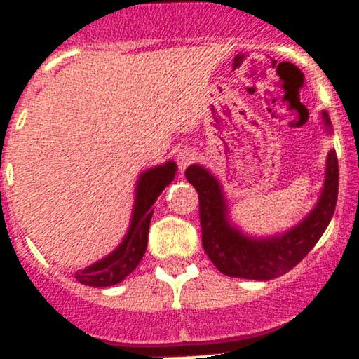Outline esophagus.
Instances as JSON below:
<instances>
[{"instance_id": "esophagus-1", "label": "esophagus", "mask_w": 359, "mask_h": 359, "mask_svg": "<svg viewBox=\"0 0 359 359\" xmlns=\"http://www.w3.org/2000/svg\"><path fill=\"white\" fill-rule=\"evenodd\" d=\"M194 159H196V153H194L193 149L179 151V153H177V165H179L180 172H184L191 163H194Z\"/></svg>"}]
</instances>
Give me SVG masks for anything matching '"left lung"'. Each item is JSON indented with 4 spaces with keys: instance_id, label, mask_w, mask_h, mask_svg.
Segmentation results:
<instances>
[{
    "instance_id": "obj_1",
    "label": "left lung",
    "mask_w": 359,
    "mask_h": 359,
    "mask_svg": "<svg viewBox=\"0 0 359 359\" xmlns=\"http://www.w3.org/2000/svg\"><path fill=\"white\" fill-rule=\"evenodd\" d=\"M321 116L327 132H332L328 114L323 111ZM186 179L198 191L203 248L213 266L226 276L266 281L293 269L328 227L339 194V163L335 151H330L316 206L295 227L269 238L247 236L229 222L222 187L208 170L201 165H191L186 170Z\"/></svg>"
}]
</instances>
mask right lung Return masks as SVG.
<instances>
[{
    "label": "right lung",
    "instance_id": "1",
    "mask_svg": "<svg viewBox=\"0 0 359 359\" xmlns=\"http://www.w3.org/2000/svg\"><path fill=\"white\" fill-rule=\"evenodd\" d=\"M175 172V163L166 161L165 165H158L140 173L139 180H137L132 222H130V229L125 240L102 260L78 271L74 278L79 283L97 288L112 287V285L121 283L139 266L147 248V234H149L151 217L154 212L153 205L161 191L172 182Z\"/></svg>",
    "mask_w": 359,
    "mask_h": 359
}]
</instances>
